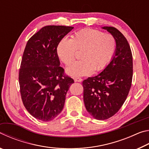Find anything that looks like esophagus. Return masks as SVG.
I'll return each mask as SVG.
<instances>
[{
	"label": "esophagus",
	"mask_w": 149,
	"mask_h": 149,
	"mask_svg": "<svg viewBox=\"0 0 149 149\" xmlns=\"http://www.w3.org/2000/svg\"><path fill=\"white\" fill-rule=\"evenodd\" d=\"M74 81H75V82H81L83 79L80 77H75L74 79Z\"/></svg>",
	"instance_id": "34e87169"
}]
</instances>
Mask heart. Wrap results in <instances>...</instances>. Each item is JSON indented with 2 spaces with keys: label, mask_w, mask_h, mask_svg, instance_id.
Masks as SVG:
<instances>
[{
  "label": "heart",
  "mask_w": 149,
  "mask_h": 149,
  "mask_svg": "<svg viewBox=\"0 0 149 149\" xmlns=\"http://www.w3.org/2000/svg\"><path fill=\"white\" fill-rule=\"evenodd\" d=\"M116 49V41L112 35L86 28L75 33L71 39H62L58 45L57 54L68 65L74 60L76 51H81V60L72 63L66 68L68 75L79 77L104 70L112 60Z\"/></svg>",
  "instance_id": "heart-1"
}]
</instances>
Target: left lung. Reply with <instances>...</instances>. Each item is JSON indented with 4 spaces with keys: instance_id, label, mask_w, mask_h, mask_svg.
<instances>
[{
    "instance_id": "obj_1",
    "label": "left lung",
    "mask_w": 149,
    "mask_h": 149,
    "mask_svg": "<svg viewBox=\"0 0 149 149\" xmlns=\"http://www.w3.org/2000/svg\"><path fill=\"white\" fill-rule=\"evenodd\" d=\"M102 28L115 38V54L101 73L83 81L85 108L99 120L108 119L118 112L129 94L133 77V57L127 39L114 27Z\"/></svg>"
}]
</instances>
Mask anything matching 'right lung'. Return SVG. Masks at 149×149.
I'll list each match as a JSON object with an SVG mask.
<instances>
[{"mask_svg":"<svg viewBox=\"0 0 149 149\" xmlns=\"http://www.w3.org/2000/svg\"><path fill=\"white\" fill-rule=\"evenodd\" d=\"M74 27L45 26L27 41L19 71L24 107L37 120L54 119L64 108L65 95L74 81L60 66L57 47Z\"/></svg>","mask_w":149,"mask_h":149,"instance_id":"add662e5","label":"right lung"}]
</instances>
